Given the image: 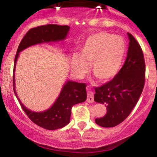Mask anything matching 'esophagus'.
I'll return each instance as SVG.
<instances>
[{
  "instance_id": "34e87169",
  "label": "esophagus",
  "mask_w": 157,
  "mask_h": 157,
  "mask_svg": "<svg viewBox=\"0 0 157 157\" xmlns=\"http://www.w3.org/2000/svg\"><path fill=\"white\" fill-rule=\"evenodd\" d=\"M94 96H93V93L90 90H89V87H87V98H86V101L88 102H93L94 99H93Z\"/></svg>"
}]
</instances>
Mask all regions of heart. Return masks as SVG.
Masks as SVG:
<instances>
[{
	"label": "heart",
	"mask_w": 157,
	"mask_h": 157,
	"mask_svg": "<svg viewBox=\"0 0 157 157\" xmlns=\"http://www.w3.org/2000/svg\"><path fill=\"white\" fill-rule=\"evenodd\" d=\"M124 39L105 32L88 36L80 49L79 55L72 58V67L78 74H83L90 64L91 71L101 82L113 79L120 71L125 54Z\"/></svg>",
	"instance_id": "1"
}]
</instances>
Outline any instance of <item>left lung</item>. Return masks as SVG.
Here are the masks:
<instances>
[{
  "instance_id": "obj_1",
  "label": "left lung",
  "mask_w": 157,
  "mask_h": 157,
  "mask_svg": "<svg viewBox=\"0 0 157 157\" xmlns=\"http://www.w3.org/2000/svg\"><path fill=\"white\" fill-rule=\"evenodd\" d=\"M127 58L119 72L110 81L95 87L94 100L105 104L107 113L95 119L99 126L112 128L128 118L137 104L145 83V61L141 47L129 33Z\"/></svg>"
}]
</instances>
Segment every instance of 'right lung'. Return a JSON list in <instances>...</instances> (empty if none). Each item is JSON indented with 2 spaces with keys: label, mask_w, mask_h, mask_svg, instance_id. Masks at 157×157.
Wrapping results in <instances>:
<instances>
[{
  "label": "right lung",
  "mask_w": 157,
  "mask_h": 157,
  "mask_svg": "<svg viewBox=\"0 0 157 157\" xmlns=\"http://www.w3.org/2000/svg\"><path fill=\"white\" fill-rule=\"evenodd\" d=\"M69 29L68 26H61L56 24H48L32 28L26 33L20 42L14 58L13 74V86L14 93L20 102L22 109L29 117V119L37 125L47 130L59 129L68 124L71 118L72 107L75 104L84 102L86 99V83H80L68 80L63 86L59 96L50 109L42 112H32L22 104L15 91L14 71L16 63L19 53L23 49L36 44L64 40L67 36Z\"/></svg>",
  "instance_id": "right-lung-1"
}]
</instances>
